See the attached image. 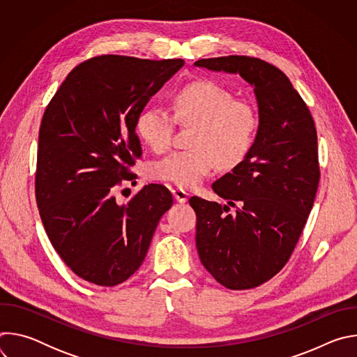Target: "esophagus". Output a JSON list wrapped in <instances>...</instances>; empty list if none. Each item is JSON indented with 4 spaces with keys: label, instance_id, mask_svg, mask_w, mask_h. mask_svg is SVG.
<instances>
[{
    "label": "esophagus",
    "instance_id": "obj_1",
    "mask_svg": "<svg viewBox=\"0 0 357 357\" xmlns=\"http://www.w3.org/2000/svg\"><path fill=\"white\" fill-rule=\"evenodd\" d=\"M172 195H174V197H175V200L176 202H179V203H185L186 200H188V193L183 190V189H181V188H175V189H172Z\"/></svg>",
    "mask_w": 357,
    "mask_h": 357
}]
</instances>
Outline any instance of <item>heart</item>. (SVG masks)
Wrapping results in <instances>:
<instances>
[{
    "label": "heart",
    "instance_id": "obj_1",
    "mask_svg": "<svg viewBox=\"0 0 357 357\" xmlns=\"http://www.w3.org/2000/svg\"><path fill=\"white\" fill-rule=\"evenodd\" d=\"M172 113L151 106L137 119L141 139L157 152L165 151L172 138L174 117L181 124L195 126L185 151H174L152 162L148 175L179 188H195L219 164L230 169L240 165L256 141L259 116L254 107L212 80H196L178 89ZM174 116H172V114Z\"/></svg>",
    "mask_w": 357,
    "mask_h": 357
}]
</instances>
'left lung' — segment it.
Masks as SVG:
<instances>
[{
    "mask_svg": "<svg viewBox=\"0 0 357 357\" xmlns=\"http://www.w3.org/2000/svg\"><path fill=\"white\" fill-rule=\"evenodd\" d=\"M195 66L240 75L257 98L259 131L250 154L212 185L227 205L189 199L202 264L226 288L250 289L281 271L311 213L321 176L317 128L308 106L275 66L237 55L200 59Z\"/></svg>",
    "mask_w": 357,
    "mask_h": 357,
    "instance_id": "1",
    "label": "left lung"
}]
</instances>
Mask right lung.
Masks as SVG:
<instances>
[{
	"label": "right lung",
	"instance_id": "obj_1",
	"mask_svg": "<svg viewBox=\"0 0 357 357\" xmlns=\"http://www.w3.org/2000/svg\"><path fill=\"white\" fill-rule=\"evenodd\" d=\"M182 59L101 55L77 65L47 105L39 128L35 195L45 231L65 264L101 287L142 264L171 192L145 185L127 205L113 192L135 178L137 119Z\"/></svg>",
	"mask_w": 357,
	"mask_h": 357
}]
</instances>
